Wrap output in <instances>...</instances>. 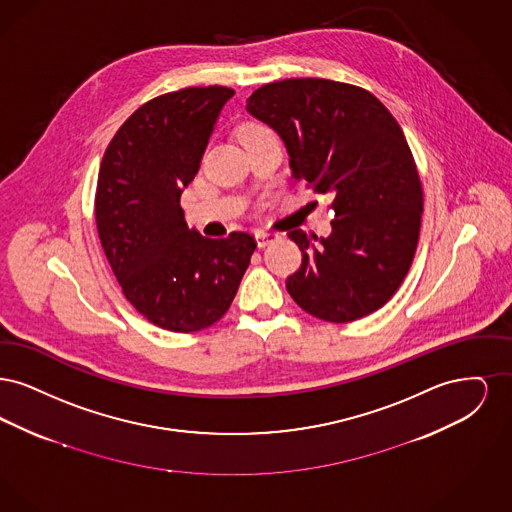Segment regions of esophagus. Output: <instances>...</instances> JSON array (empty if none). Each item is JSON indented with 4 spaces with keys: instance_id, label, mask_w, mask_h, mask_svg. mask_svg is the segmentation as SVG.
Listing matches in <instances>:
<instances>
[{
    "instance_id": "obj_1",
    "label": "esophagus",
    "mask_w": 512,
    "mask_h": 512,
    "mask_svg": "<svg viewBox=\"0 0 512 512\" xmlns=\"http://www.w3.org/2000/svg\"><path fill=\"white\" fill-rule=\"evenodd\" d=\"M278 238H280V236H278L276 232H267V230H259V232L255 234V240H257L259 247H267L268 244L276 242Z\"/></svg>"
}]
</instances>
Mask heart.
I'll return each mask as SVG.
<instances>
[{
  "label": "heart",
  "mask_w": 512,
  "mask_h": 512,
  "mask_svg": "<svg viewBox=\"0 0 512 512\" xmlns=\"http://www.w3.org/2000/svg\"><path fill=\"white\" fill-rule=\"evenodd\" d=\"M261 130H265V126L263 124H257V122H247L244 128H242V138L245 136H249V134H255V132H261Z\"/></svg>",
  "instance_id": "heart-1"
}]
</instances>
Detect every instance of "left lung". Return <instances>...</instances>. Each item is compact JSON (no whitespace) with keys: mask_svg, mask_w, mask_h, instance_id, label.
<instances>
[{"mask_svg":"<svg viewBox=\"0 0 512 512\" xmlns=\"http://www.w3.org/2000/svg\"><path fill=\"white\" fill-rule=\"evenodd\" d=\"M247 111L280 134L297 180L334 197L328 238L288 234L303 255L286 280L293 301L326 322L384 307L413 263L424 203L401 126L365 88L326 78L265 84Z\"/></svg>","mask_w":512,"mask_h":512,"instance_id":"obj_1","label":"left lung"}]
</instances>
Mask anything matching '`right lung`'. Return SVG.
Here are the masks:
<instances>
[{
  "instance_id": "right-lung-1",
  "label": "right lung",
  "mask_w": 512,
  "mask_h": 512,
  "mask_svg": "<svg viewBox=\"0 0 512 512\" xmlns=\"http://www.w3.org/2000/svg\"><path fill=\"white\" fill-rule=\"evenodd\" d=\"M232 96L226 86H201L149 99L101 159L96 224L105 257L132 307L171 332H197L224 317L257 247L249 232L203 238L180 207Z\"/></svg>"
}]
</instances>
